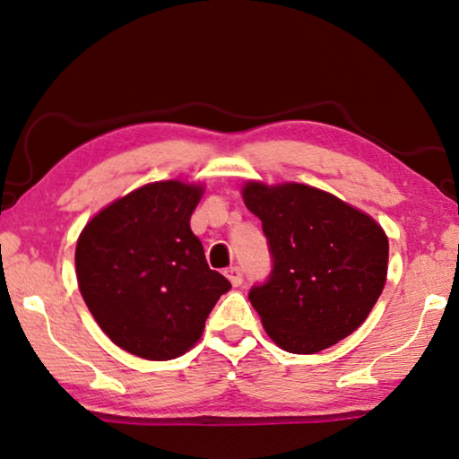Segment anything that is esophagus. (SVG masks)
<instances>
[{
	"label": "esophagus",
	"instance_id": "esophagus-1",
	"mask_svg": "<svg viewBox=\"0 0 459 459\" xmlns=\"http://www.w3.org/2000/svg\"><path fill=\"white\" fill-rule=\"evenodd\" d=\"M225 275H228V279L231 281V285H242V281H244V273H242V269L240 267H230L228 271H225Z\"/></svg>",
	"mask_w": 459,
	"mask_h": 459
}]
</instances>
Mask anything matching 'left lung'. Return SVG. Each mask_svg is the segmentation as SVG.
Returning <instances> with one entry per match:
<instances>
[{
    "mask_svg": "<svg viewBox=\"0 0 459 459\" xmlns=\"http://www.w3.org/2000/svg\"><path fill=\"white\" fill-rule=\"evenodd\" d=\"M244 203L263 221L271 273L248 300L285 351L315 354L356 331L387 277L381 225L329 192L248 182Z\"/></svg>",
    "mask_w": 459,
    "mask_h": 459,
    "instance_id": "left-lung-1",
    "label": "left lung"
}]
</instances>
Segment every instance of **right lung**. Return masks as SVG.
<instances>
[{"mask_svg": "<svg viewBox=\"0 0 459 459\" xmlns=\"http://www.w3.org/2000/svg\"><path fill=\"white\" fill-rule=\"evenodd\" d=\"M201 195V186L178 180L147 184L105 207L78 238L76 277L86 307L130 354L182 356L231 288L209 269L190 230Z\"/></svg>", "mask_w": 459, "mask_h": 459, "instance_id": "1", "label": "right lung"}]
</instances>
